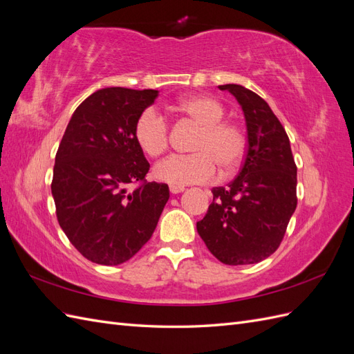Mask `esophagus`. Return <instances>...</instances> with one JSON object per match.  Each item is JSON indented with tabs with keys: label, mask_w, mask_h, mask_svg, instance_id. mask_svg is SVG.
I'll return each instance as SVG.
<instances>
[{
	"label": "esophagus",
	"mask_w": 354,
	"mask_h": 354,
	"mask_svg": "<svg viewBox=\"0 0 354 354\" xmlns=\"http://www.w3.org/2000/svg\"><path fill=\"white\" fill-rule=\"evenodd\" d=\"M185 190V187H181V186H169V192L173 195H177V194H181V192Z\"/></svg>",
	"instance_id": "esophagus-1"
}]
</instances>
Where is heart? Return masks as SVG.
Returning <instances> with one entry per match:
<instances>
[{
  "label": "heart",
  "instance_id": "b5f03b06",
  "mask_svg": "<svg viewBox=\"0 0 354 354\" xmlns=\"http://www.w3.org/2000/svg\"><path fill=\"white\" fill-rule=\"evenodd\" d=\"M174 109L196 124L190 155H173L160 160L153 176L171 186L202 185L216 180L218 167L227 176L236 169L246 151V138L241 128L223 121V104L208 95H190L174 106ZM134 140L140 151L156 158L162 155L169 143L168 124L155 109H146L134 124Z\"/></svg>",
  "mask_w": 354,
  "mask_h": 354
}]
</instances>
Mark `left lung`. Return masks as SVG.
I'll use <instances>...</instances> for the list:
<instances>
[{
	"label": "left lung",
	"instance_id": "1",
	"mask_svg": "<svg viewBox=\"0 0 354 354\" xmlns=\"http://www.w3.org/2000/svg\"><path fill=\"white\" fill-rule=\"evenodd\" d=\"M218 88L242 106L248 143L238 177L211 190L212 202L196 229L221 263L254 264L270 257L285 236L297 208V165L285 128L266 100L238 84Z\"/></svg>",
	"mask_w": 354,
	"mask_h": 354
}]
</instances>
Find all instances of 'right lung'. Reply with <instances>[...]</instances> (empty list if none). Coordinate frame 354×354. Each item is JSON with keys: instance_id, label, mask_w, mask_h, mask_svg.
Masks as SVG:
<instances>
[{"instance_id": "1", "label": "right lung", "mask_w": 354, "mask_h": 354, "mask_svg": "<svg viewBox=\"0 0 354 354\" xmlns=\"http://www.w3.org/2000/svg\"><path fill=\"white\" fill-rule=\"evenodd\" d=\"M158 90L103 88L73 112L53 169L51 194L62 230L85 259L118 266L152 238L168 186L149 171L134 124ZM136 184L134 189L129 186Z\"/></svg>"}]
</instances>
